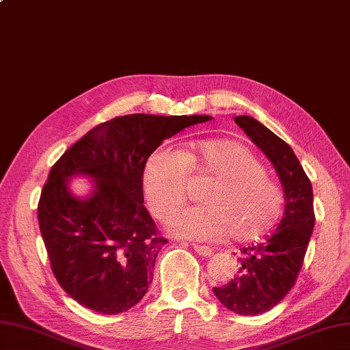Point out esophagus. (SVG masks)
Returning a JSON list of instances; mask_svg holds the SVG:
<instances>
[{
  "label": "esophagus",
  "mask_w": 350,
  "mask_h": 350,
  "mask_svg": "<svg viewBox=\"0 0 350 350\" xmlns=\"http://www.w3.org/2000/svg\"><path fill=\"white\" fill-rule=\"evenodd\" d=\"M192 247L201 256H212V254H213V249L208 246H204V245H197V243H193Z\"/></svg>",
  "instance_id": "1"
}]
</instances>
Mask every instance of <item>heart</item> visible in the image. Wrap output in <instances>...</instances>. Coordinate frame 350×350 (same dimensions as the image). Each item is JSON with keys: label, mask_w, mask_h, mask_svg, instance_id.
I'll list each match as a JSON object with an SVG mask.
<instances>
[{"label": "heart", "mask_w": 350, "mask_h": 350, "mask_svg": "<svg viewBox=\"0 0 350 350\" xmlns=\"http://www.w3.org/2000/svg\"><path fill=\"white\" fill-rule=\"evenodd\" d=\"M189 174L212 178L201 192V206L178 212L170 231L188 240L239 243L262 239L283 212L280 186L247 146L232 140H207L183 152L159 148L152 152L143 170V191L150 212L168 221L188 195Z\"/></svg>", "instance_id": "1"}]
</instances>
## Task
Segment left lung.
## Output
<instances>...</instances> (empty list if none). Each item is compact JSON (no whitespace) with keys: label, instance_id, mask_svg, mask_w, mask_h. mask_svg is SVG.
<instances>
[{"label":"left lung","instance_id":"left-lung-1","mask_svg":"<svg viewBox=\"0 0 350 350\" xmlns=\"http://www.w3.org/2000/svg\"><path fill=\"white\" fill-rule=\"evenodd\" d=\"M234 120L271 161L286 201L271 237L240 249L237 278L213 288L216 298L228 310L254 316L279 304L295 285L314 226L313 189L288 143L254 118L235 116Z\"/></svg>","mask_w":350,"mask_h":350}]
</instances>
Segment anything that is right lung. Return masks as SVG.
<instances>
[{
	"instance_id": "1",
	"label": "right lung",
	"mask_w": 350,
	"mask_h": 350,
	"mask_svg": "<svg viewBox=\"0 0 350 350\" xmlns=\"http://www.w3.org/2000/svg\"><path fill=\"white\" fill-rule=\"evenodd\" d=\"M210 119L119 116L92 128L55 162L40 195L38 225L56 280L79 304L118 314L148 292L168 240L143 204L144 164L165 138ZM79 174L96 180L86 199L68 189Z\"/></svg>"
}]
</instances>
